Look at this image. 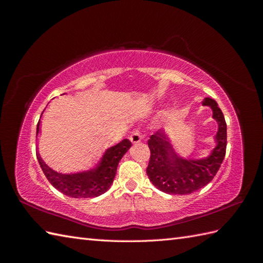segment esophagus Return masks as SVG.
Instances as JSON below:
<instances>
[{
  "label": "esophagus",
  "instance_id": "34e87169",
  "mask_svg": "<svg viewBox=\"0 0 263 263\" xmlns=\"http://www.w3.org/2000/svg\"><path fill=\"white\" fill-rule=\"evenodd\" d=\"M142 139V135L139 130H134L132 135L129 136V140L133 142V144H138Z\"/></svg>",
  "mask_w": 263,
  "mask_h": 263
}]
</instances>
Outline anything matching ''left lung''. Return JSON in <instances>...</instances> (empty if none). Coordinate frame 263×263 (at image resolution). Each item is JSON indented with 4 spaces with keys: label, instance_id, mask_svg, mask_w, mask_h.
<instances>
[{
    "label": "left lung",
    "instance_id": "8db88e82",
    "mask_svg": "<svg viewBox=\"0 0 263 263\" xmlns=\"http://www.w3.org/2000/svg\"><path fill=\"white\" fill-rule=\"evenodd\" d=\"M202 104L211 107L213 118L218 125L214 137L216 145L208 157L200 159L181 157L164 128L151 135L148 140L150 160L147 176L151 183L164 193L185 195L202 189L216 176L224 160L227 146V125L224 114L216 101L211 98H205Z\"/></svg>",
    "mask_w": 263,
    "mask_h": 263
}]
</instances>
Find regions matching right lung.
Returning <instances> with one entry per match:
<instances>
[{
	"label": "right lung",
	"mask_w": 263,
	"mask_h": 263,
	"mask_svg": "<svg viewBox=\"0 0 263 263\" xmlns=\"http://www.w3.org/2000/svg\"><path fill=\"white\" fill-rule=\"evenodd\" d=\"M39 133H41V119L37 124V136ZM130 147L132 142L128 139H124L119 144L106 149L94 168L77 173H60L54 171L45 163L38 150L36 155L42 170L53 187L70 197L87 198L100 196L110 187L115 178L117 165Z\"/></svg>",
	"instance_id": "1"
}]
</instances>
